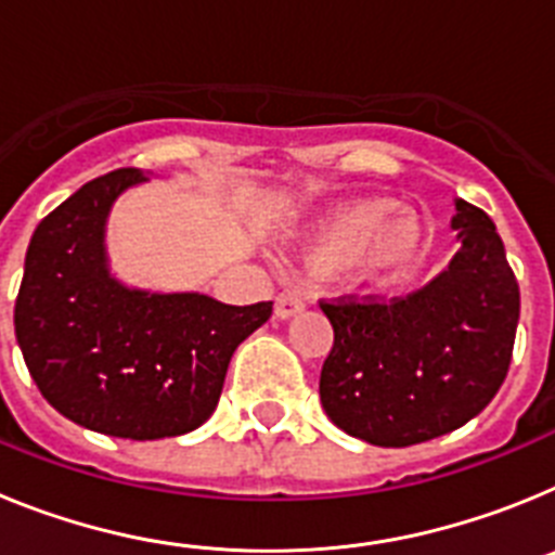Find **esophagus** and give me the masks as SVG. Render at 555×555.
I'll list each match as a JSON object with an SVG mask.
<instances>
[{"mask_svg": "<svg viewBox=\"0 0 555 555\" xmlns=\"http://www.w3.org/2000/svg\"><path fill=\"white\" fill-rule=\"evenodd\" d=\"M302 308H306V302H302V297L297 292H281L274 297V317L278 320H292Z\"/></svg>", "mask_w": 555, "mask_h": 555, "instance_id": "34e87169", "label": "esophagus"}]
</instances>
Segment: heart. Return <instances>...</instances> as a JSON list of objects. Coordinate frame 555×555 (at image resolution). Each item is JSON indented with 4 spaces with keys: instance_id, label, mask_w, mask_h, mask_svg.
<instances>
[{
    "instance_id": "1",
    "label": "heart",
    "mask_w": 555,
    "mask_h": 555,
    "mask_svg": "<svg viewBox=\"0 0 555 555\" xmlns=\"http://www.w3.org/2000/svg\"><path fill=\"white\" fill-rule=\"evenodd\" d=\"M297 258L313 272L347 269L358 286L389 292L414 281L434 253V228L391 197H358L325 210L297 235Z\"/></svg>"
}]
</instances>
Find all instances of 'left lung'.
<instances>
[{
    "mask_svg": "<svg viewBox=\"0 0 555 555\" xmlns=\"http://www.w3.org/2000/svg\"><path fill=\"white\" fill-rule=\"evenodd\" d=\"M461 249L428 286L391 302H322L333 325L322 409L345 434L409 448L492 403L512 364L519 286L492 219L455 199Z\"/></svg>",
    "mask_w": 555,
    "mask_h": 555,
    "instance_id": "left-lung-1",
    "label": "left lung"
}]
</instances>
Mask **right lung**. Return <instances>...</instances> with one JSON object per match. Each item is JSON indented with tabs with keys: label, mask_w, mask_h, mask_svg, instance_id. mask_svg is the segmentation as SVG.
<instances>
[{
	"label": "right lung",
	"mask_w": 555,
	"mask_h": 555,
	"mask_svg": "<svg viewBox=\"0 0 555 555\" xmlns=\"http://www.w3.org/2000/svg\"><path fill=\"white\" fill-rule=\"evenodd\" d=\"M144 180L141 169H116L41 219L13 311L24 364L47 403L82 428L135 442L199 428L217 409L235 347L272 317V302L224 306L113 278L107 217Z\"/></svg>",
	"instance_id": "right-lung-1"
}]
</instances>
